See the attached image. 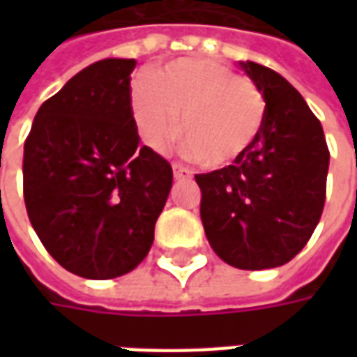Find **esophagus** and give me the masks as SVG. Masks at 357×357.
<instances>
[{"label": "esophagus", "mask_w": 357, "mask_h": 357, "mask_svg": "<svg viewBox=\"0 0 357 357\" xmlns=\"http://www.w3.org/2000/svg\"><path fill=\"white\" fill-rule=\"evenodd\" d=\"M172 172H174V178L176 179H187L191 178V170L181 166V164H172Z\"/></svg>", "instance_id": "esophagus-1"}]
</instances>
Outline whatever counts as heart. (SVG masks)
Wrapping results in <instances>:
<instances>
[{
    "instance_id": "1",
    "label": "heart",
    "mask_w": 357,
    "mask_h": 357,
    "mask_svg": "<svg viewBox=\"0 0 357 357\" xmlns=\"http://www.w3.org/2000/svg\"><path fill=\"white\" fill-rule=\"evenodd\" d=\"M130 107L149 147L162 151L179 132L187 153L212 170L247 155L266 118L255 84L206 57L176 59L151 70L133 84Z\"/></svg>"
}]
</instances>
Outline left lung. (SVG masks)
<instances>
[{
    "instance_id": "obj_1",
    "label": "left lung",
    "mask_w": 357,
    "mask_h": 357,
    "mask_svg": "<svg viewBox=\"0 0 357 357\" xmlns=\"http://www.w3.org/2000/svg\"><path fill=\"white\" fill-rule=\"evenodd\" d=\"M239 66L262 93L266 118L247 155L195 176L201 220L225 264L279 268L306 247L321 218L329 149L321 122L281 74L252 61Z\"/></svg>"
}]
</instances>
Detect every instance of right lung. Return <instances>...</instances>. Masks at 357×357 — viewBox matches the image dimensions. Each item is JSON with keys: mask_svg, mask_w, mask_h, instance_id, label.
I'll list each match as a JSON object with an SVG mask.
<instances>
[{"mask_svg": "<svg viewBox=\"0 0 357 357\" xmlns=\"http://www.w3.org/2000/svg\"><path fill=\"white\" fill-rule=\"evenodd\" d=\"M133 59H102L43 102L24 143L30 224L45 250L86 279L137 268L155 239L172 166L141 145L130 107Z\"/></svg>", "mask_w": 357, "mask_h": 357, "instance_id": "obj_1", "label": "right lung"}]
</instances>
